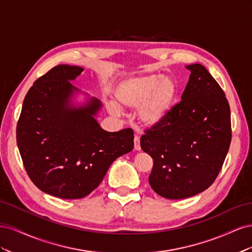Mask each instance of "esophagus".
<instances>
[{
    "label": "esophagus",
    "mask_w": 252,
    "mask_h": 252,
    "mask_svg": "<svg viewBox=\"0 0 252 252\" xmlns=\"http://www.w3.org/2000/svg\"><path fill=\"white\" fill-rule=\"evenodd\" d=\"M134 149H135V150H141L140 136H138V135L134 136Z\"/></svg>",
    "instance_id": "esophagus-1"
}]
</instances>
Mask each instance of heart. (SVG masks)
<instances>
[{"label":"heart","mask_w":252,"mask_h":252,"mask_svg":"<svg viewBox=\"0 0 252 252\" xmlns=\"http://www.w3.org/2000/svg\"><path fill=\"white\" fill-rule=\"evenodd\" d=\"M179 85L171 75L145 74L121 81L114 89L118 106L108 105L112 116H121V109L135 110L140 124L158 128L168 120L178 101Z\"/></svg>","instance_id":"b5f03b06"}]
</instances>
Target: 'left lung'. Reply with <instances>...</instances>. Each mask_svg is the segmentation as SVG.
<instances>
[{
	"label": "left lung",
	"instance_id": "left-lung-1",
	"mask_svg": "<svg viewBox=\"0 0 252 252\" xmlns=\"http://www.w3.org/2000/svg\"><path fill=\"white\" fill-rule=\"evenodd\" d=\"M189 81L165 123L142 135L154 159L149 184L170 200L203 192L220 173L231 142L230 108L223 89L201 64L186 66Z\"/></svg>",
	"mask_w": 252,
	"mask_h": 252
}]
</instances>
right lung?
Masks as SVG:
<instances>
[{"instance_id": "right-lung-1", "label": "right lung", "mask_w": 252, "mask_h": 252, "mask_svg": "<svg viewBox=\"0 0 252 252\" xmlns=\"http://www.w3.org/2000/svg\"><path fill=\"white\" fill-rule=\"evenodd\" d=\"M84 69L58 65L28 90L17 126V143L27 174L43 192L75 200L100 185L114 159L133 149L130 128L108 132L95 116L96 97L73 104L81 91L70 83Z\"/></svg>"}]
</instances>
